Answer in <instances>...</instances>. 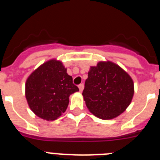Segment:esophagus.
Listing matches in <instances>:
<instances>
[{
	"instance_id": "obj_1",
	"label": "esophagus",
	"mask_w": 160,
	"mask_h": 160,
	"mask_svg": "<svg viewBox=\"0 0 160 160\" xmlns=\"http://www.w3.org/2000/svg\"><path fill=\"white\" fill-rule=\"evenodd\" d=\"M78 88H79V90H80V92H82V91L83 90V89H84V85L80 84L78 86Z\"/></svg>"
}]
</instances>
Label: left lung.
Returning a JSON list of instances; mask_svg holds the SVG:
<instances>
[{"instance_id": "obj_1", "label": "left lung", "mask_w": 160, "mask_h": 160, "mask_svg": "<svg viewBox=\"0 0 160 160\" xmlns=\"http://www.w3.org/2000/svg\"><path fill=\"white\" fill-rule=\"evenodd\" d=\"M134 93V82L128 72L111 61H100L90 67L82 96L90 112L108 120L127 110Z\"/></svg>"}]
</instances>
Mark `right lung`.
Returning <instances> with one entry per match:
<instances>
[{
  "label": "right lung",
  "instance_id": "obj_1",
  "mask_svg": "<svg viewBox=\"0 0 160 160\" xmlns=\"http://www.w3.org/2000/svg\"><path fill=\"white\" fill-rule=\"evenodd\" d=\"M62 62L49 59L26 79L25 98L31 111L47 121L60 117L67 109L70 95L79 91Z\"/></svg>",
  "mask_w": 160,
  "mask_h": 160
}]
</instances>
